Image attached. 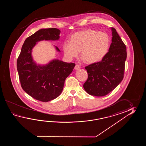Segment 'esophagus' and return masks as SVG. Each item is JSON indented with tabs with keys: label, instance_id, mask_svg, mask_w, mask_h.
<instances>
[{
	"label": "esophagus",
	"instance_id": "34e87169",
	"mask_svg": "<svg viewBox=\"0 0 146 146\" xmlns=\"http://www.w3.org/2000/svg\"><path fill=\"white\" fill-rule=\"evenodd\" d=\"M74 69H75V70H78V69H80V66L79 65L77 64V65H76V66H75Z\"/></svg>",
	"mask_w": 146,
	"mask_h": 146
}]
</instances>
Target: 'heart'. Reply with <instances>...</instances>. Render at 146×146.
I'll return each mask as SVG.
<instances>
[{"label":"heart","mask_w":146,"mask_h":146,"mask_svg":"<svg viewBox=\"0 0 146 146\" xmlns=\"http://www.w3.org/2000/svg\"><path fill=\"white\" fill-rule=\"evenodd\" d=\"M110 38L108 34L92 29L77 32L72 34L70 42L63 44L66 57L72 59L77 57L81 50V57L86 62H98L108 53Z\"/></svg>","instance_id":"obj_1"}]
</instances>
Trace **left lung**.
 I'll list each match as a JSON object with an SVG mask.
<instances>
[{
    "label": "left lung",
    "mask_w": 146,
    "mask_h": 146,
    "mask_svg": "<svg viewBox=\"0 0 146 146\" xmlns=\"http://www.w3.org/2000/svg\"><path fill=\"white\" fill-rule=\"evenodd\" d=\"M111 31L112 43L109 52L101 61L85 67L88 78L84 88L91 96H103L108 94L124 78L126 47L115 29L111 28Z\"/></svg>",
    "instance_id": "8db88e82"
}]
</instances>
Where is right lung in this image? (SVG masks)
<instances>
[{"label": "right lung", "mask_w": 146, "mask_h": 146, "mask_svg": "<svg viewBox=\"0 0 146 146\" xmlns=\"http://www.w3.org/2000/svg\"><path fill=\"white\" fill-rule=\"evenodd\" d=\"M60 33V31L56 28L39 30L26 38L17 59V70L23 90L42 102H48L59 96L62 92L66 79L75 66L74 63L57 59L40 65L33 59L32 49L38 42L58 40ZM55 48L57 52H60L57 47Z\"/></svg>", "instance_id": "1"}]
</instances>
